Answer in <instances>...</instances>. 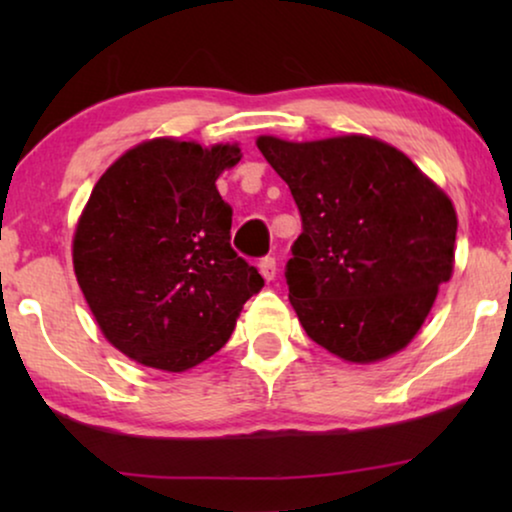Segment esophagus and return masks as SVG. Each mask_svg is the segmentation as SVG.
I'll use <instances>...</instances> for the list:
<instances>
[{
	"label": "esophagus",
	"mask_w": 512,
	"mask_h": 512,
	"mask_svg": "<svg viewBox=\"0 0 512 512\" xmlns=\"http://www.w3.org/2000/svg\"><path fill=\"white\" fill-rule=\"evenodd\" d=\"M258 270H261L265 282H270V279H275L277 275V261L272 256H265L258 261Z\"/></svg>",
	"instance_id": "esophagus-1"
}]
</instances>
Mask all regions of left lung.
Returning <instances> with one entry per match:
<instances>
[{"label": "left lung", "mask_w": 512, "mask_h": 512, "mask_svg": "<svg viewBox=\"0 0 512 512\" xmlns=\"http://www.w3.org/2000/svg\"><path fill=\"white\" fill-rule=\"evenodd\" d=\"M256 144L303 221L284 277L305 333L354 363L403 349L452 275L450 198L405 153L370 137Z\"/></svg>", "instance_id": "8db88e82"}]
</instances>
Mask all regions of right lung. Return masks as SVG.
I'll return each mask as SVG.
<instances>
[{"label":"right lung","instance_id":"obj_1","mask_svg":"<svg viewBox=\"0 0 512 512\" xmlns=\"http://www.w3.org/2000/svg\"><path fill=\"white\" fill-rule=\"evenodd\" d=\"M237 146L153 139L97 181L74 235V272L104 338L181 373L226 345L263 277L230 247L216 179Z\"/></svg>","mask_w":512,"mask_h":512}]
</instances>
